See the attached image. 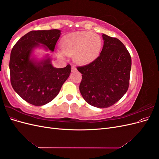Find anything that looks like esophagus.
Returning a JSON list of instances; mask_svg holds the SVG:
<instances>
[{"mask_svg":"<svg viewBox=\"0 0 159 159\" xmlns=\"http://www.w3.org/2000/svg\"><path fill=\"white\" fill-rule=\"evenodd\" d=\"M77 71V69L75 66H72L71 67V71L72 72H74V71Z\"/></svg>","mask_w":159,"mask_h":159,"instance_id":"34e87169","label":"esophagus"}]
</instances>
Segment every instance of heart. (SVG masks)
Wrapping results in <instances>:
<instances>
[{
	"instance_id": "obj_1",
	"label": "heart",
	"mask_w": 159,
	"mask_h": 159,
	"mask_svg": "<svg viewBox=\"0 0 159 159\" xmlns=\"http://www.w3.org/2000/svg\"><path fill=\"white\" fill-rule=\"evenodd\" d=\"M102 40L97 34L81 31L65 35L60 42L61 50H57L60 57L73 56L76 64H88L99 56L102 49Z\"/></svg>"
}]
</instances>
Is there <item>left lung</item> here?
<instances>
[{
	"mask_svg": "<svg viewBox=\"0 0 159 159\" xmlns=\"http://www.w3.org/2000/svg\"><path fill=\"white\" fill-rule=\"evenodd\" d=\"M103 46L93 61L77 69L82 74L80 91L85 102L98 108L111 106L129 88L131 57L117 38L102 34Z\"/></svg>",
	"mask_w": 159,
	"mask_h": 159,
	"instance_id": "obj_1",
	"label": "left lung"
}]
</instances>
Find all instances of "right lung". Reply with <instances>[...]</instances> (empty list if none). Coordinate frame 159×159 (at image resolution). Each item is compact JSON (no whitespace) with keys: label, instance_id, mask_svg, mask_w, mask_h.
<instances>
[{"label":"right lung","instance_id":"1","mask_svg":"<svg viewBox=\"0 0 159 159\" xmlns=\"http://www.w3.org/2000/svg\"><path fill=\"white\" fill-rule=\"evenodd\" d=\"M60 34L57 29L30 31L12 49L9 62L11 85L24 100L36 106L54 99L70 76V64L56 68L49 54L40 59L34 54L37 48L54 52Z\"/></svg>","mask_w":159,"mask_h":159}]
</instances>
